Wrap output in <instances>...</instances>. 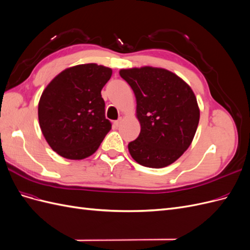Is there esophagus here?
Segmentation results:
<instances>
[{
  "mask_svg": "<svg viewBox=\"0 0 250 250\" xmlns=\"http://www.w3.org/2000/svg\"><path fill=\"white\" fill-rule=\"evenodd\" d=\"M121 122H122V118H120L119 120L115 121V122H113V124H115V126H116V127H119V126H120V124H121Z\"/></svg>",
  "mask_w": 250,
  "mask_h": 250,
  "instance_id": "esophagus-1",
  "label": "esophagus"
}]
</instances>
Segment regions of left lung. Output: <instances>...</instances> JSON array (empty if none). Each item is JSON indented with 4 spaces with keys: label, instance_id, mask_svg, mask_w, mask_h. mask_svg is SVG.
<instances>
[{
    "label": "left lung",
    "instance_id": "left-lung-1",
    "mask_svg": "<svg viewBox=\"0 0 250 250\" xmlns=\"http://www.w3.org/2000/svg\"><path fill=\"white\" fill-rule=\"evenodd\" d=\"M137 99L139 138L128 144L133 160L148 168L173 164L190 147L200 110L195 94L176 74L162 67L120 71Z\"/></svg>",
    "mask_w": 250,
    "mask_h": 250
}]
</instances>
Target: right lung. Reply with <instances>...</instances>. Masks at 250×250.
Returning <instances> with one entry per match:
<instances>
[{
  "label": "right lung",
  "instance_id": "add662e5",
  "mask_svg": "<svg viewBox=\"0 0 250 250\" xmlns=\"http://www.w3.org/2000/svg\"><path fill=\"white\" fill-rule=\"evenodd\" d=\"M112 70L97 63L67 67L53 79L39 102L42 132L50 147L69 160L94 154L111 123L101 90Z\"/></svg>",
  "mask_w": 250,
  "mask_h": 250
}]
</instances>
